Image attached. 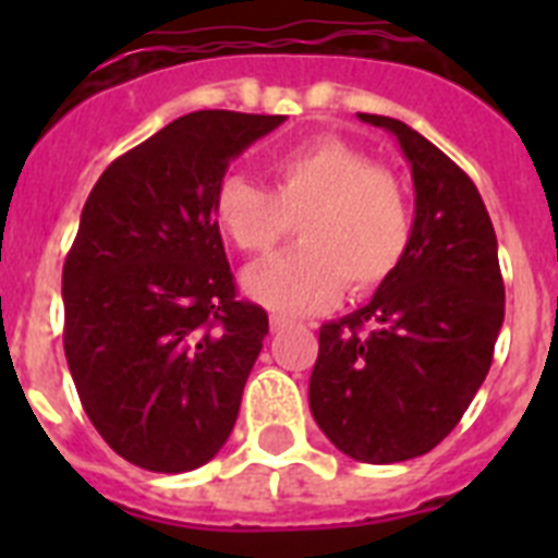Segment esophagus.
I'll return each instance as SVG.
<instances>
[{"label": "esophagus", "mask_w": 558, "mask_h": 558, "mask_svg": "<svg viewBox=\"0 0 558 558\" xmlns=\"http://www.w3.org/2000/svg\"><path fill=\"white\" fill-rule=\"evenodd\" d=\"M269 327H271V332H283L287 327H292V322H289V318H283V315H271Z\"/></svg>", "instance_id": "esophagus-1"}]
</instances>
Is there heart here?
Here are the masks:
<instances>
[{"label":"heart","mask_w":558,"mask_h":558,"mask_svg":"<svg viewBox=\"0 0 558 558\" xmlns=\"http://www.w3.org/2000/svg\"><path fill=\"white\" fill-rule=\"evenodd\" d=\"M275 187L226 177L214 196L222 234L245 254L278 248L292 222L301 248L245 275L254 301L287 315L318 313L348 287L365 295L397 271L411 243L399 179L341 138H313L271 161Z\"/></svg>","instance_id":"heart-1"}]
</instances>
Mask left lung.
I'll return each mask as SVG.
<instances>
[{
    "label": "left lung",
    "instance_id": "8db88e82",
    "mask_svg": "<svg viewBox=\"0 0 558 558\" xmlns=\"http://www.w3.org/2000/svg\"><path fill=\"white\" fill-rule=\"evenodd\" d=\"M359 118L397 135L414 179V226L371 301L318 332L310 411L353 460L399 463L432 451L484 385L504 278L475 182L397 118Z\"/></svg>",
    "mask_w": 558,
    "mask_h": 558
}]
</instances>
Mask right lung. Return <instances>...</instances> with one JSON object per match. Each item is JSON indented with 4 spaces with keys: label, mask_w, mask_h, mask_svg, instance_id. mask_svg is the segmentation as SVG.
<instances>
[{
    "label": "right lung",
    "mask_w": 558,
    "mask_h": 558,
    "mask_svg": "<svg viewBox=\"0 0 558 558\" xmlns=\"http://www.w3.org/2000/svg\"><path fill=\"white\" fill-rule=\"evenodd\" d=\"M287 121L202 109L118 156L63 266V348L109 449L179 475L234 428L269 315L236 298L214 217L231 159Z\"/></svg>",
    "instance_id": "right-lung-1"
}]
</instances>
